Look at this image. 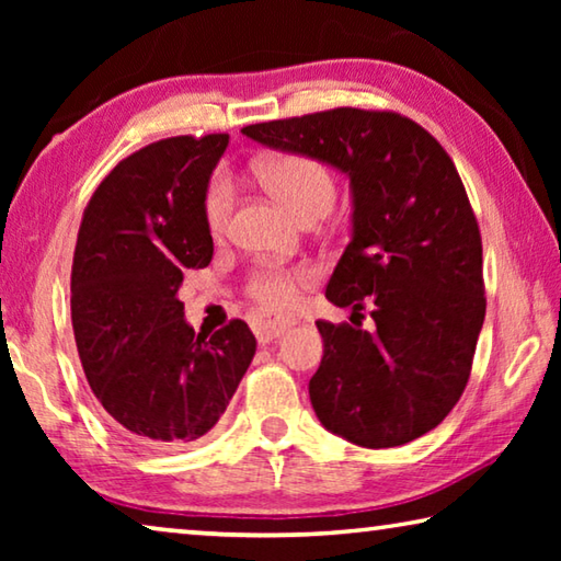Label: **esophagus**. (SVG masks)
<instances>
[{
    "mask_svg": "<svg viewBox=\"0 0 561 561\" xmlns=\"http://www.w3.org/2000/svg\"><path fill=\"white\" fill-rule=\"evenodd\" d=\"M297 321L291 317H284V314H270V311H262V314L254 317L252 327H254V334H257L260 341H272L282 336L284 331H289Z\"/></svg>",
    "mask_w": 561,
    "mask_h": 561,
    "instance_id": "esophagus-1",
    "label": "esophagus"
}]
</instances>
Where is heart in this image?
I'll return each instance as SVG.
<instances>
[{
	"label": "heart",
	"instance_id": "1",
	"mask_svg": "<svg viewBox=\"0 0 561 561\" xmlns=\"http://www.w3.org/2000/svg\"><path fill=\"white\" fill-rule=\"evenodd\" d=\"M257 178L267 193L279 201L299 220H317L327 215L336 201L334 173L319 158L307 153H282L262 160L257 165ZM234 193L232 183L222 173H217L207 183L203 197V220L207 232L222 237L232 217ZM309 267H284V264H260L247 274L244 291L267 309H287L297 301V294L309 284Z\"/></svg>",
	"mask_w": 561,
	"mask_h": 561
}]
</instances>
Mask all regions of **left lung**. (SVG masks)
Masks as SVG:
<instances>
[{"mask_svg":"<svg viewBox=\"0 0 561 561\" xmlns=\"http://www.w3.org/2000/svg\"><path fill=\"white\" fill-rule=\"evenodd\" d=\"M242 133L336 165L354 190V237L327 299L354 307L351 319L371 307L376 329L317 321L324 356L309 398L321 425L360 448L421 438L460 401L488 307L478 217L450 156L386 108L341 106Z\"/></svg>","mask_w":561,"mask_h":561,"instance_id":"obj_1","label":"left lung"}]
</instances>
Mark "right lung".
Segmentation results:
<instances>
[{
  "label": "right lung",
  "instance_id": "add662e5",
  "mask_svg": "<svg viewBox=\"0 0 561 561\" xmlns=\"http://www.w3.org/2000/svg\"><path fill=\"white\" fill-rule=\"evenodd\" d=\"M227 133L136 150L93 190L71 264V324L83 374L111 428L148 450L203 438L252 364L242 319L195 334L178 299L185 270L207 267L203 197Z\"/></svg>",
  "mask_w": 561,
  "mask_h": 561
}]
</instances>
